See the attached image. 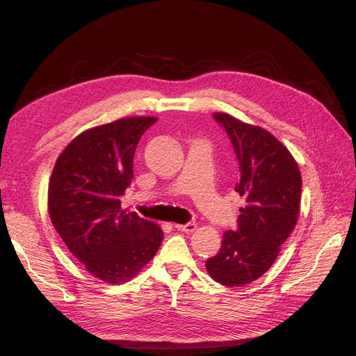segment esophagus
<instances>
[{
    "instance_id": "1",
    "label": "esophagus",
    "mask_w": 356,
    "mask_h": 356,
    "mask_svg": "<svg viewBox=\"0 0 356 356\" xmlns=\"http://www.w3.org/2000/svg\"><path fill=\"white\" fill-rule=\"evenodd\" d=\"M197 227L196 222H187V224H175V229L178 232H184V233H191L195 232Z\"/></svg>"
}]
</instances>
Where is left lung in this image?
Instances as JSON below:
<instances>
[{"label": "left lung", "instance_id": "1", "mask_svg": "<svg viewBox=\"0 0 356 356\" xmlns=\"http://www.w3.org/2000/svg\"><path fill=\"white\" fill-rule=\"evenodd\" d=\"M239 160L236 191L245 197L239 229L222 234L220 252L207 261L215 282L242 286L272 267L281 245L294 230L301 199V174L288 148L266 129L227 113H215Z\"/></svg>", "mask_w": 356, "mask_h": 356}]
</instances>
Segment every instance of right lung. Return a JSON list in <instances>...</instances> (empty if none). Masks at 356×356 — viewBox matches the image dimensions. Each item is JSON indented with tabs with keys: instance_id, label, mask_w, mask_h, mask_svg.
<instances>
[{
	"instance_id": "1",
	"label": "right lung",
	"mask_w": 356,
	"mask_h": 356,
	"mask_svg": "<svg viewBox=\"0 0 356 356\" xmlns=\"http://www.w3.org/2000/svg\"><path fill=\"white\" fill-rule=\"evenodd\" d=\"M157 117L135 115L95 126L62 149L47 191L53 227L90 275L106 284L131 281L163 241L160 225L122 208L134 156Z\"/></svg>"
}]
</instances>
